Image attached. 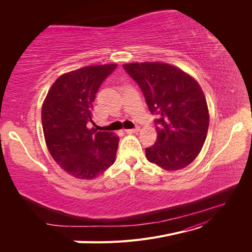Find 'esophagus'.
Returning <instances> with one entry per match:
<instances>
[{
  "mask_svg": "<svg viewBox=\"0 0 252 252\" xmlns=\"http://www.w3.org/2000/svg\"><path fill=\"white\" fill-rule=\"evenodd\" d=\"M140 130V127L139 126H135L134 128L132 129H126L125 132L126 133H134V132H138Z\"/></svg>",
  "mask_w": 252,
  "mask_h": 252,
  "instance_id": "1",
  "label": "esophagus"
}]
</instances>
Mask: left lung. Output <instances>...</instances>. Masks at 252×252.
Listing matches in <instances>:
<instances>
[{
  "mask_svg": "<svg viewBox=\"0 0 252 252\" xmlns=\"http://www.w3.org/2000/svg\"><path fill=\"white\" fill-rule=\"evenodd\" d=\"M140 86L148 108L157 114L158 138L146 148L148 161L166 170H179L194 161L207 135L209 113L197 82L165 63L123 66Z\"/></svg>",
  "mask_w": 252,
  "mask_h": 252,
  "instance_id": "1",
  "label": "left lung"
}]
</instances>
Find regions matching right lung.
Returning <instances> with one entry per match:
<instances>
[{
  "instance_id": "1",
  "label": "right lung",
  "mask_w": 252,
  "mask_h": 252,
  "mask_svg": "<svg viewBox=\"0 0 252 252\" xmlns=\"http://www.w3.org/2000/svg\"><path fill=\"white\" fill-rule=\"evenodd\" d=\"M117 66H87L61 75L43 103L47 148L61 168L77 179L93 180L116 159L119 136L90 129L88 123L97 90Z\"/></svg>"
}]
</instances>
